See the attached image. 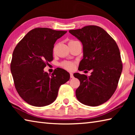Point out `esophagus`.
I'll return each mask as SVG.
<instances>
[{
	"mask_svg": "<svg viewBox=\"0 0 135 135\" xmlns=\"http://www.w3.org/2000/svg\"><path fill=\"white\" fill-rule=\"evenodd\" d=\"M70 77L71 78H74V76H73V73H70Z\"/></svg>",
	"mask_w": 135,
	"mask_h": 135,
	"instance_id": "1",
	"label": "esophagus"
}]
</instances>
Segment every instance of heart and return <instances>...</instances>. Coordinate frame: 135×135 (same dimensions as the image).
<instances>
[{"label":"heart","mask_w":135,"mask_h":135,"mask_svg":"<svg viewBox=\"0 0 135 135\" xmlns=\"http://www.w3.org/2000/svg\"><path fill=\"white\" fill-rule=\"evenodd\" d=\"M74 42V41L71 40L69 42ZM55 49V47L54 49V51ZM61 65H62V67L64 68L65 69H67L68 70H72L74 69L75 67L74 63H73L72 62H67V61L63 62L62 64H61Z\"/></svg>","instance_id":"b5f03b06"}]
</instances>
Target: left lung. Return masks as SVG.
Masks as SVG:
<instances>
[{"instance_id":"8db88e82","label":"left lung","mask_w":135,"mask_h":135,"mask_svg":"<svg viewBox=\"0 0 135 135\" xmlns=\"http://www.w3.org/2000/svg\"><path fill=\"white\" fill-rule=\"evenodd\" d=\"M69 33L83 45V58L79 70H92L90 76L74 74L80 81L76 90L77 99L86 105H100L110 99L117 89L123 69L119 48L100 27L88 26Z\"/></svg>"}]
</instances>
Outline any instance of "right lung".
Listing matches in <instances>:
<instances>
[{"label":"right lung","mask_w":135,"mask_h":135,"mask_svg":"<svg viewBox=\"0 0 135 135\" xmlns=\"http://www.w3.org/2000/svg\"><path fill=\"white\" fill-rule=\"evenodd\" d=\"M67 33L48 28L31 30L18 43L11 63L16 90L31 105L44 107L55 100L61 84L70 79V74L56 68L52 74L44 68L53 60V49L57 39Z\"/></svg>","instance_id":"right-lung-1"}]
</instances>
